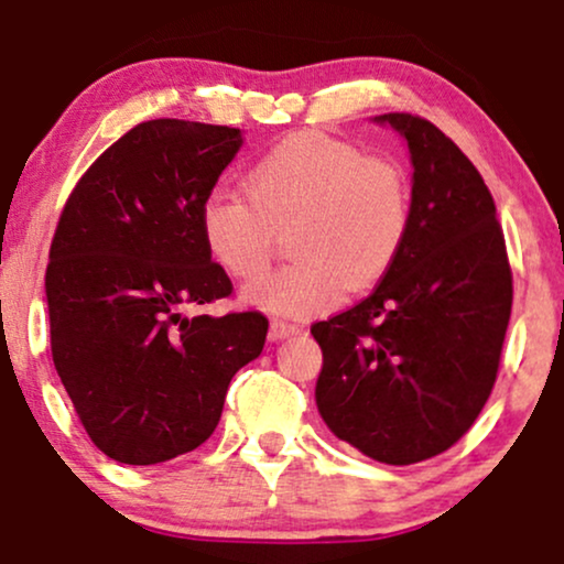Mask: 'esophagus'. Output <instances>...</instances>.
I'll use <instances>...</instances> for the list:
<instances>
[{"label":"esophagus","instance_id":"1","mask_svg":"<svg viewBox=\"0 0 564 564\" xmlns=\"http://www.w3.org/2000/svg\"><path fill=\"white\" fill-rule=\"evenodd\" d=\"M300 332H302V326H296V323H289V321L270 323V339H289V336H294Z\"/></svg>","mask_w":564,"mask_h":564}]
</instances>
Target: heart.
I'll return each mask as SVG.
<instances>
[{"label": "heart", "instance_id": "obj_1", "mask_svg": "<svg viewBox=\"0 0 564 564\" xmlns=\"http://www.w3.org/2000/svg\"><path fill=\"white\" fill-rule=\"evenodd\" d=\"M246 196L215 191L200 200L206 251L236 281L270 268L278 232L296 257L251 283L243 300L264 313L304 318L336 307L392 270L413 223L411 180L394 159L318 132L278 140L249 166Z\"/></svg>", "mask_w": 564, "mask_h": 564}]
</instances>
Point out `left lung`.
<instances>
[{"label": "left lung", "mask_w": 564, "mask_h": 564, "mask_svg": "<svg viewBox=\"0 0 564 564\" xmlns=\"http://www.w3.org/2000/svg\"><path fill=\"white\" fill-rule=\"evenodd\" d=\"M413 161V223L373 294L313 323L315 403L328 430L381 464L424 462L469 432L494 392L511 268L488 185L432 121L384 113Z\"/></svg>", "instance_id": "obj_1"}]
</instances>
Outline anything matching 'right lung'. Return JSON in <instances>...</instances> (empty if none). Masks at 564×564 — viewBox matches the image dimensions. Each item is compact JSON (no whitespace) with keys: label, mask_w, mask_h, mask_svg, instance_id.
Wrapping results in <instances>:
<instances>
[{"label":"right lung","mask_w":564,"mask_h":564,"mask_svg":"<svg viewBox=\"0 0 564 564\" xmlns=\"http://www.w3.org/2000/svg\"><path fill=\"white\" fill-rule=\"evenodd\" d=\"M241 129L151 119L93 161L57 219L44 286L53 364L108 458L170 462L212 437L225 392L262 352L260 310L183 315L232 294L200 241V200Z\"/></svg>","instance_id":"1"}]
</instances>
